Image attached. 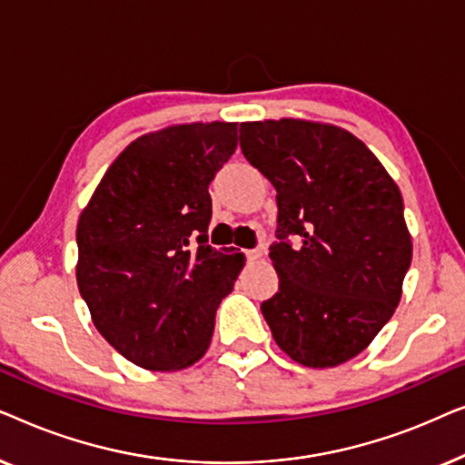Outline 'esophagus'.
Here are the masks:
<instances>
[{"label":"esophagus","mask_w":465,"mask_h":465,"mask_svg":"<svg viewBox=\"0 0 465 465\" xmlns=\"http://www.w3.org/2000/svg\"><path fill=\"white\" fill-rule=\"evenodd\" d=\"M245 256H247V260H250V262H256V260L262 258V250H247Z\"/></svg>","instance_id":"34e87169"}]
</instances>
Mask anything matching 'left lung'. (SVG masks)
<instances>
[{
    "label": "left lung",
    "mask_w": 465,
    "mask_h": 465,
    "mask_svg": "<svg viewBox=\"0 0 465 465\" xmlns=\"http://www.w3.org/2000/svg\"><path fill=\"white\" fill-rule=\"evenodd\" d=\"M241 150L277 190L279 292L262 302L298 364L332 368L364 351L402 298L412 260L402 194L364 142L334 124L241 123ZM294 233L298 246L287 237Z\"/></svg>",
    "instance_id": "obj_1"
}]
</instances>
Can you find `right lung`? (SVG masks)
Returning a JSON list of instances; mask_svg holds the SVG:
<instances>
[{
  "instance_id": "1",
  "label": "right lung",
  "mask_w": 465,
  "mask_h": 465,
  "mask_svg": "<svg viewBox=\"0 0 465 465\" xmlns=\"http://www.w3.org/2000/svg\"><path fill=\"white\" fill-rule=\"evenodd\" d=\"M234 148L237 123L145 133L82 209L80 294L101 336L145 371H182L205 355L215 311L243 269L241 252L207 245L209 183Z\"/></svg>"
}]
</instances>
